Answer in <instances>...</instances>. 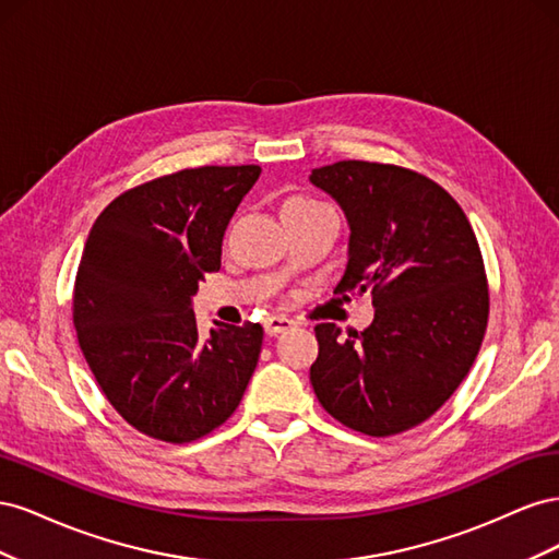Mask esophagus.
I'll return each mask as SVG.
<instances>
[{"label":"esophagus","mask_w":559,"mask_h":559,"mask_svg":"<svg viewBox=\"0 0 559 559\" xmlns=\"http://www.w3.org/2000/svg\"><path fill=\"white\" fill-rule=\"evenodd\" d=\"M294 326V319H289L286 314H270L263 319V329L267 335H277V333H284L289 331Z\"/></svg>","instance_id":"34e87169"}]
</instances>
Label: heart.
I'll return each instance as SVG.
<instances>
[{
    "mask_svg": "<svg viewBox=\"0 0 559 559\" xmlns=\"http://www.w3.org/2000/svg\"><path fill=\"white\" fill-rule=\"evenodd\" d=\"M317 205H324V202H319L314 198H308V195H292L289 200L284 202V210H306V207H317Z\"/></svg>",
    "mask_w": 559,
    "mask_h": 559,
    "instance_id": "heart-1",
    "label": "heart"
}]
</instances>
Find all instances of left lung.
<instances>
[{
    "label": "left lung",
    "instance_id": "obj_1",
    "mask_svg": "<svg viewBox=\"0 0 559 559\" xmlns=\"http://www.w3.org/2000/svg\"><path fill=\"white\" fill-rule=\"evenodd\" d=\"M310 181L341 202L352 230L335 294L376 306L361 333L314 326V394L352 431L403 433L441 408L480 352L489 286L476 233L443 186L408 167L341 160Z\"/></svg>",
    "mask_w": 559,
    "mask_h": 559
}]
</instances>
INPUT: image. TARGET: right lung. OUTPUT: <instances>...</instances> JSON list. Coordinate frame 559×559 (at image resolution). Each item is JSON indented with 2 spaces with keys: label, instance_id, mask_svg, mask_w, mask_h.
I'll return each instance as SVG.
<instances>
[{
  "label": "right lung",
  "instance_id": "add662e5",
  "mask_svg": "<svg viewBox=\"0 0 559 559\" xmlns=\"http://www.w3.org/2000/svg\"><path fill=\"white\" fill-rule=\"evenodd\" d=\"M259 165H202L128 189L97 216L76 270L79 347L114 411L140 433L191 443L238 408L263 329L200 337L198 282L222 267L230 216Z\"/></svg>",
  "mask_w": 559,
  "mask_h": 559
}]
</instances>
